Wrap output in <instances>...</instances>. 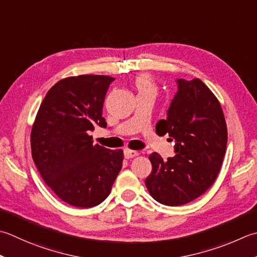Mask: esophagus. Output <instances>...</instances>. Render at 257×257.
Here are the masks:
<instances>
[{
	"mask_svg": "<svg viewBox=\"0 0 257 257\" xmlns=\"http://www.w3.org/2000/svg\"><path fill=\"white\" fill-rule=\"evenodd\" d=\"M138 155H139V153L136 152V150H132V149H125L124 150V158H127V159L137 157Z\"/></svg>",
	"mask_w": 257,
	"mask_h": 257,
	"instance_id": "1",
	"label": "esophagus"
}]
</instances>
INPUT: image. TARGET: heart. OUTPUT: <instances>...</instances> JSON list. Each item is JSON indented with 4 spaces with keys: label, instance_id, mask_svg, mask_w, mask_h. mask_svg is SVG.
<instances>
[{
    "label": "heart",
    "instance_id": "obj_1",
    "mask_svg": "<svg viewBox=\"0 0 257 257\" xmlns=\"http://www.w3.org/2000/svg\"><path fill=\"white\" fill-rule=\"evenodd\" d=\"M136 88L138 92H154L156 93V85L150 75L143 74L136 79Z\"/></svg>",
    "mask_w": 257,
    "mask_h": 257
}]
</instances>
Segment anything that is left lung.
<instances>
[{
  "label": "left lung",
  "mask_w": 257,
  "mask_h": 257,
  "mask_svg": "<svg viewBox=\"0 0 257 257\" xmlns=\"http://www.w3.org/2000/svg\"><path fill=\"white\" fill-rule=\"evenodd\" d=\"M178 92L156 133L175 140V157L149 156L153 172L145 180L152 197L167 206L202 196L217 178L227 144V127L218 99L202 80L179 79Z\"/></svg>",
  "instance_id": "1"
}]
</instances>
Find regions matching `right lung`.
<instances>
[{
  "mask_svg": "<svg viewBox=\"0 0 257 257\" xmlns=\"http://www.w3.org/2000/svg\"><path fill=\"white\" fill-rule=\"evenodd\" d=\"M109 75L60 80L45 94L31 130V152L40 175L58 197L89 208L108 197L122 167L123 150L93 145L89 132L107 127L102 108Z\"/></svg>",
  "mask_w": 257,
  "mask_h": 257,
  "instance_id": "right-lung-1",
  "label": "right lung"
}]
</instances>
